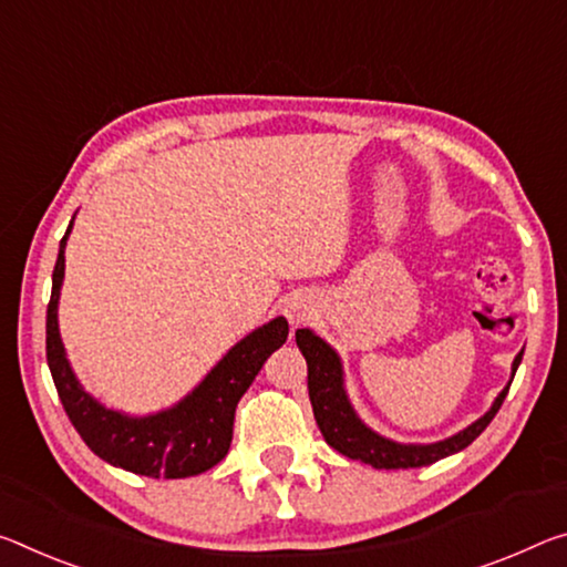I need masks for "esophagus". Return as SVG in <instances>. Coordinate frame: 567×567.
<instances>
[{
	"mask_svg": "<svg viewBox=\"0 0 567 567\" xmlns=\"http://www.w3.org/2000/svg\"><path fill=\"white\" fill-rule=\"evenodd\" d=\"M285 316L292 326H305L318 316V300L310 292H295L285 300Z\"/></svg>",
	"mask_w": 567,
	"mask_h": 567,
	"instance_id": "esophagus-1",
	"label": "esophagus"
}]
</instances>
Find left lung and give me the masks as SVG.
<instances>
[{
  "label": "left lung",
  "instance_id": "8db88e82",
  "mask_svg": "<svg viewBox=\"0 0 567 567\" xmlns=\"http://www.w3.org/2000/svg\"><path fill=\"white\" fill-rule=\"evenodd\" d=\"M295 340H298L300 353L308 361V391L316 421L326 436V442L340 452L348 460L371 464L375 470H413V466H426L439 460H444L449 454L462 452L477 439L484 429L489 426L494 413L499 411L502 401H505L509 383L515 379L517 365L523 361L525 348L519 350L512 361V375L509 383L499 391V396L492 401L489 411L472 421L470 426L456 431V434L442 439V442L431 444H401L393 442L389 436H381L379 431H373L363 419L358 416L353 403L348 399L346 391V373L343 363L336 348H330L326 340L316 336L310 328L295 330Z\"/></svg>",
  "mask_w": 567,
  "mask_h": 567
}]
</instances>
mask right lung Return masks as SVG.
I'll return each mask as SVG.
<instances>
[{"label": "right lung", "instance_id": "right-lung-1", "mask_svg": "<svg viewBox=\"0 0 567 567\" xmlns=\"http://www.w3.org/2000/svg\"><path fill=\"white\" fill-rule=\"evenodd\" d=\"M70 231H73V221L60 241L55 272H52L48 365L62 406L78 434L103 462L121 466L125 472L143 474V477L184 480L212 470L229 452L239 399L245 396L267 358L287 340V332H290L287 320L280 316L251 330L174 406L146 413V416L107 409L78 381L60 338L58 305L62 280H65V245Z\"/></svg>", "mask_w": 567, "mask_h": 567}]
</instances>
